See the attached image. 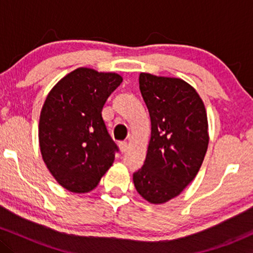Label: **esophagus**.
I'll list each match as a JSON object with an SVG mask.
<instances>
[{"label":"esophagus","mask_w":253,"mask_h":253,"mask_svg":"<svg viewBox=\"0 0 253 253\" xmlns=\"http://www.w3.org/2000/svg\"><path fill=\"white\" fill-rule=\"evenodd\" d=\"M119 147H120L121 152L125 153L127 151V147H128V144H127V141H120L119 143Z\"/></svg>","instance_id":"obj_1"}]
</instances>
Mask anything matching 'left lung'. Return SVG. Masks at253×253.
<instances>
[{
	"label": "left lung",
	"mask_w": 253,
	"mask_h": 253,
	"mask_svg": "<svg viewBox=\"0 0 253 253\" xmlns=\"http://www.w3.org/2000/svg\"><path fill=\"white\" fill-rule=\"evenodd\" d=\"M139 88L151 139L133 182L146 201L161 205L178 196L199 172L210 141L207 113L196 90L181 78L141 72Z\"/></svg>",
	"instance_id": "left-lung-1"
}]
</instances>
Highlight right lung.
I'll use <instances>...</instances> for the list:
<instances>
[{
    "label": "right lung",
    "mask_w": 253,
    "mask_h": 253,
    "mask_svg": "<svg viewBox=\"0 0 253 253\" xmlns=\"http://www.w3.org/2000/svg\"><path fill=\"white\" fill-rule=\"evenodd\" d=\"M123 82L115 72L78 68L52 88L39 120L43 162L71 193H89L112 167L119 149L102 119L107 98Z\"/></svg>",
    "instance_id": "1"
}]
</instances>
